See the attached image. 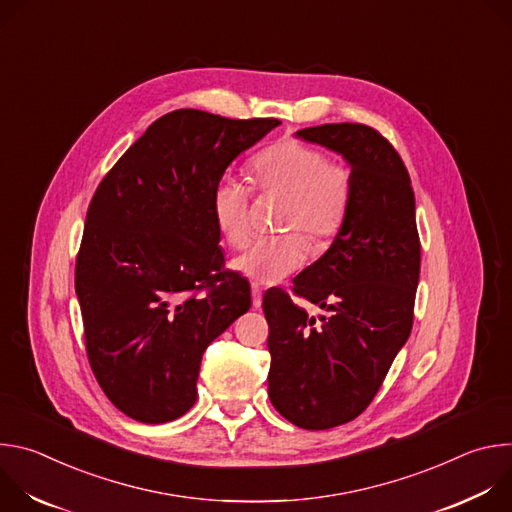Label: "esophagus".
Listing matches in <instances>:
<instances>
[{
  "label": "esophagus",
  "instance_id": "1",
  "mask_svg": "<svg viewBox=\"0 0 512 512\" xmlns=\"http://www.w3.org/2000/svg\"><path fill=\"white\" fill-rule=\"evenodd\" d=\"M251 296H253V308H261V287H259V283H251Z\"/></svg>",
  "mask_w": 512,
  "mask_h": 512
}]
</instances>
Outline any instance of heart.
I'll use <instances>...</instances> for the list:
<instances>
[{
	"label": "heart",
	"mask_w": 512,
	"mask_h": 512,
	"mask_svg": "<svg viewBox=\"0 0 512 512\" xmlns=\"http://www.w3.org/2000/svg\"><path fill=\"white\" fill-rule=\"evenodd\" d=\"M251 178L261 192L287 194L279 212V229L289 231L251 243L233 267L259 283H279L302 269L310 255L306 233L316 245L338 237L352 208V170L328 160L316 145L285 137L261 150L251 160ZM210 216L223 241L241 249L251 237V188L221 176L210 192Z\"/></svg>",
	"instance_id": "heart-1"
}]
</instances>
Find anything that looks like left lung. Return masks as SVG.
<instances>
[{"label": "left lung", "instance_id": "left-lung-1", "mask_svg": "<svg viewBox=\"0 0 512 512\" xmlns=\"http://www.w3.org/2000/svg\"><path fill=\"white\" fill-rule=\"evenodd\" d=\"M298 135L346 158L354 198L332 247L291 287L326 314L312 318L285 291H265L267 391L287 421L330 429L371 405L409 338L421 243L409 172L387 137L364 123H326Z\"/></svg>", "mask_w": 512, "mask_h": 512}]
</instances>
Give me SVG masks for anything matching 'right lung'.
<instances>
[{"label":"right lung","mask_w":512,"mask_h":512,"mask_svg":"<svg viewBox=\"0 0 512 512\" xmlns=\"http://www.w3.org/2000/svg\"><path fill=\"white\" fill-rule=\"evenodd\" d=\"M279 123L172 111L97 186L75 289L91 371L127 417H182L196 401L202 352L251 308L249 281L225 267L210 192Z\"/></svg>","instance_id":"add662e5"}]
</instances>
